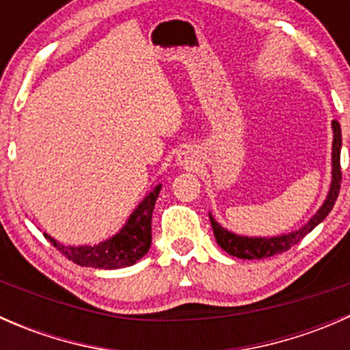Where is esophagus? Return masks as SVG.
<instances>
[{"label":"esophagus","instance_id":"esophagus-1","mask_svg":"<svg viewBox=\"0 0 350 350\" xmlns=\"http://www.w3.org/2000/svg\"><path fill=\"white\" fill-rule=\"evenodd\" d=\"M178 164L191 167V165L195 164V155L189 152V150H183V152L178 154Z\"/></svg>","mask_w":350,"mask_h":350}]
</instances>
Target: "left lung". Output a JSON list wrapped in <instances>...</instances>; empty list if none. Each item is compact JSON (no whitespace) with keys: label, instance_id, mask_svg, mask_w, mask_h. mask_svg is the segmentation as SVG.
I'll return each instance as SVG.
<instances>
[{"label":"left lung","instance_id":"1","mask_svg":"<svg viewBox=\"0 0 350 350\" xmlns=\"http://www.w3.org/2000/svg\"><path fill=\"white\" fill-rule=\"evenodd\" d=\"M332 129H334V146H332V186L328 198L323 203V206L317 211V215H313L312 220L305 225L299 230L291 232L288 235H281V237H271V239H260V237H239V235L230 234L228 230L221 228L213 218L210 217L211 228H213L215 239H217L218 245L225 250L230 256L239 257V259H266V257L276 256V254L286 252L288 249H291L293 245H296L298 242L303 241L306 234L313 230L320 221H323V218L334 208L335 201H337L338 193H340V183H342V167H340V147H342V132L340 125L337 122H332Z\"/></svg>","mask_w":350,"mask_h":350}]
</instances>
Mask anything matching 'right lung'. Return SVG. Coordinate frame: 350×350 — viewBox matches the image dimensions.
Returning a JSON list of instances; mask_svg holds the SVG:
<instances>
[{
  "label": "right lung",
  "instance_id": "right-lung-1",
  "mask_svg": "<svg viewBox=\"0 0 350 350\" xmlns=\"http://www.w3.org/2000/svg\"><path fill=\"white\" fill-rule=\"evenodd\" d=\"M161 186L154 189L142 203L139 204L129 224L122 228L120 234L109 241L94 247H67L55 242L45 235L49 242L74 264L83 267H96V269H118L135 264L142 259L150 249L152 242V211Z\"/></svg>",
  "mask_w": 350,
  "mask_h": 350
}]
</instances>
